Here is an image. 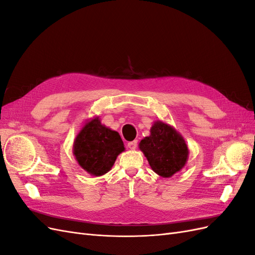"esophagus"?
Returning a JSON list of instances; mask_svg holds the SVG:
<instances>
[{
    "label": "esophagus",
    "instance_id": "34e87169",
    "mask_svg": "<svg viewBox=\"0 0 255 255\" xmlns=\"http://www.w3.org/2000/svg\"><path fill=\"white\" fill-rule=\"evenodd\" d=\"M137 143H138V141H137V140L130 141V142H128V148H129L130 150H135V149H136V146H137Z\"/></svg>",
    "mask_w": 255,
    "mask_h": 255
}]
</instances>
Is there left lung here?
<instances>
[{"label": "left lung", "mask_w": 255, "mask_h": 255, "mask_svg": "<svg viewBox=\"0 0 255 255\" xmlns=\"http://www.w3.org/2000/svg\"><path fill=\"white\" fill-rule=\"evenodd\" d=\"M138 146L148 159L152 170L161 177H171L181 171L189 155L183 136L161 120L153 123L150 135L141 139Z\"/></svg>", "instance_id": "1"}]
</instances>
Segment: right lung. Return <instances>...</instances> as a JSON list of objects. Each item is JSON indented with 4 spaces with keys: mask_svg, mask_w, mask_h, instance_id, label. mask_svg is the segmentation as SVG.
Wrapping results in <instances>:
<instances>
[{
    "mask_svg": "<svg viewBox=\"0 0 255 255\" xmlns=\"http://www.w3.org/2000/svg\"><path fill=\"white\" fill-rule=\"evenodd\" d=\"M123 151L126 148L119 133L102 125L99 116L84 123L73 141V155L79 166L94 176L109 172Z\"/></svg>",
    "mask_w": 255,
    "mask_h": 255,
    "instance_id": "add662e5",
    "label": "right lung"
}]
</instances>
